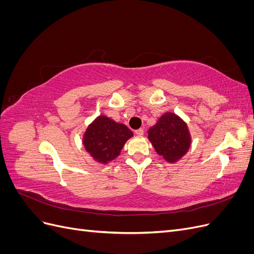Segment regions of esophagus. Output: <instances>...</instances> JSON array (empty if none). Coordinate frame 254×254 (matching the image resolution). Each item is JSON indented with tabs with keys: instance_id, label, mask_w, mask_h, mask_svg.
Masks as SVG:
<instances>
[{
	"instance_id": "34e87169",
	"label": "esophagus",
	"mask_w": 254,
	"mask_h": 254,
	"mask_svg": "<svg viewBox=\"0 0 254 254\" xmlns=\"http://www.w3.org/2000/svg\"><path fill=\"white\" fill-rule=\"evenodd\" d=\"M135 134L139 135V136H142V135L144 134V129H143V128H140V129L135 130Z\"/></svg>"
}]
</instances>
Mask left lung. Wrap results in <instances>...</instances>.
Listing matches in <instances>:
<instances>
[{"instance_id": "left-lung-1", "label": "left lung", "mask_w": 254, "mask_h": 254, "mask_svg": "<svg viewBox=\"0 0 254 254\" xmlns=\"http://www.w3.org/2000/svg\"><path fill=\"white\" fill-rule=\"evenodd\" d=\"M148 140L167 162L179 161L190 149V134L187 123L173 112H166L148 130Z\"/></svg>"}]
</instances>
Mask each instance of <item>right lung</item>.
<instances>
[{"label": "right lung", "mask_w": 254, "mask_h": 254, "mask_svg": "<svg viewBox=\"0 0 254 254\" xmlns=\"http://www.w3.org/2000/svg\"><path fill=\"white\" fill-rule=\"evenodd\" d=\"M132 135L126 125L99 115L88 126L82 143L96 162L107 164L120 156L123 146Z\"/></svg>", "instance_id": "obj_1"}]
</instances>
